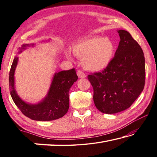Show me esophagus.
Segmentation results:
<instances>
[{
    "label": "esophagus",
    "instance_id": "esophagus-1",
    "mask_svg": "<svg viewBox=\"0 0 157 157\" xmlns=\"http://www.w3.org/2000/svg\"><path fill=\"white\" fill-rule=\"evenodd\" d=\"M77 74H78V76L79 77V78H85V77H86L84 73L81 70H78V72H77Z\"/></svg>",
    "mask_w": 157,
    "mask_h": 157
}]
</instances>
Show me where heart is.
Listing matches in <instances>:
<instances>
[{
    "label": "heart",
    "mask_w": 157,
    "mask_h": 157,
    "mask_svg": "<svg viewBox=\"0 0 157 157\" xmlns=\"http://www.w3.org/2000/svg\"><path fill=\"white\" fill-rule=\"evenodd\" d=\"M73 52L82 60V65L86 70L100 72L110 64L115 55L116 46L108 37L90 36L74 45ZM67 56L71 57L69 55Z\"/></svg>",
    "instance_id": "obj_1"
}]
</instances>
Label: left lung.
<instances>
[{
  "mask_svg": "<svg viewBox=\"0 0 157 157\" xmlns=\"http://www.w3.org/2000/svg\"><path fill=\"white\" fill-rule=\"evenodd\" d=\"M121 41L110 64L102 72L88 75L94 101L101 112L112 114L127 109L143 91L145 57L139 44L128 32L118 31Z\"/></svg>",
  "mask_w": 157,
  "mask_h": 157,
  "instance_id": "obj_1",
  "label": "left lung"
}]
</instances>
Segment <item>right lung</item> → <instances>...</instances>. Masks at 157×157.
<instances>
[{"label": "right lung", "mask_w": 157, "mask_h": 157, "mask_svg": "<svg viewBox=\"0 0 157 157\" xmlns=\"http://www.w3.org/2000/svg\"><path fill=\"white\" fill-rule=\"evenodd\" d=\"M29 46V44L23 45L19 48L20 52ZM17 63L18 57H15L10 71L9 86L12 100L23 114L32 120L39 121H54L64 116L69 108V90L78 78L75 69L55 73L46 96L38 104L33 105L21 100L16 92L14 72Z\"/></svg>", "instance_id": "right-lung-1"}]
</instances>
